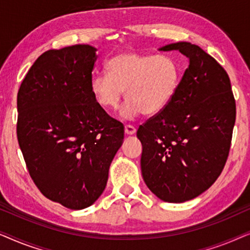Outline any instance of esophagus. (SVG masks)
<instances>
[{
  "mask_svg": "<svg viewBox=\"0 0 250 250\" xmlns=\"http://www.w3.org/2000/svg\"><path fill=\"white\" fill-rule=\"evenodd\" d=\"M136 128L133 125H125V133L127 135H133L135 134Z\"/></svg>",
  "mask_w": 250,
  "mask_h": 250,
  "instance_id": "1",
  "label": "esophagus"
}]
</instances>
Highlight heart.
Masks as SVG:
<instances>
[{"instance_id": "b5f03b06", "label": "heart", "mask_w": 250, "mask_h": 250, "mask_svg": "<svg viewBox=\"0 0 250 250\" xmlns=\"http://www.w3.org/2000/svg\"><path fill=\"white\" fill-rule=\"evenodd\" d=\"M107 73L94 75L91 92L105 110H116L124 98L128 102L122 116L132 119L143 112L152 116L165 110L175 97L182 73L166 54L122 52L107 63Z\"/></svg>"}]
</instances>
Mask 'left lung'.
Wrapping results in <instances>:
<instances>
[{
    "label": "left lung",
    "mask_w": 250,
    "mask_h": 250,
    "mask_svg": "<svg viewBox=\"0 0 250 250\" xmlns=\"http://www.w3.org/2000/svg\"><path fill=\"white\" fill-rule=\"evenodd\" d=\"M189 59L175 97L165 110L140 125L141 172L152 193L184 203L211 187L227 163L235 122V101L224 68L194 44L160 47Z\"/></svg>",
    "instance_id": "obj_1"
}]
</instances>
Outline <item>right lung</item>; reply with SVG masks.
Instances as JSON below:
<instances>
[{"label":"right lung","instance_id":"add662e5","mask_svg":"<svg viewBox=\"0 0 250 250\" xmlns=\"http://www.w3.org/2000/svg\"><path fill=\"white\" fill-rule=\"evenodd\" d=\"M97 59L87 44L46 51L17 97V136L29 175L47 199L70 209L101 196L124 140V125L91 92Z\"/></svg>","mask_w":250,"mask_h":250}]
</instances>
